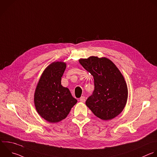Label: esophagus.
I'll return each mask as SVG.
<instances>
[{
  "label": "esophagus",
  "mask_w": 157,
  "mask_h": 157,
  "mask_svg": "<svg viewBox=\"0 0 157 157\" xmlns=\"http://www.w3.org/2000/svg\"><path fill=\"white\" fill-rule=\"evenodd\" d=\"M79 101H81V102H85V101H86V98H85V97H84V96H82L80 98H79Z\"/></svg>",
  "instance_id": "obj_1"
}]
</instances>
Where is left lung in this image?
<instances>
[{
    "mask_svg": "<svg viewBox=\"0 0 157 157\" xmlns=\"http://www.w3.org/2000/svg\"><path fill=\"white\" fill-rule=\"evenodd\" d=\"M79 62L94 80V90L86 101V105L103 120H110L118 116L126 105L128 94L126 81L120 70L105 57L92 56Z\"/></svg>",
    "mask_w": 157,
    "mask_h": 157,
    "instance_id": "1",
    "label": "left lung"
}]
</instances>
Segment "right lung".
<instances>
[{
    "instance_id": "right-lung-1",
    "label": "right lung",
    "mask_w": 157,
    "mask_h": 157,
    "mask_svg": "<svg viewBox=\"0 0 157 157\" xmlns=\"http://www.w3.org/2000/svg\"><path fill=\"white\" fill-rule=\"evenodd\" d=\"M66 63L54 62L43 72L34 94V104L37 113L50 123L65 119L77 102L67 87L61 84Z\"/></svg>"
}]
</instances>
